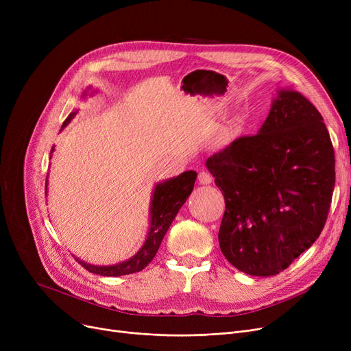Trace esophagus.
<instances>
[{
	"instance_id": "obj_1",
	"label": "esophagus",
	"mask_w": 351,
	"mask_h": 351,
	"mask_svg": "<svg viewBox=\"0 0 351 351\" xmlns=\"http://www.w3.org/2000/svg\"><path fill=\"white\" fill-rule=\"evenodd\" d=\"M197 179H199V183H200V185H209V183H212V180H213L212 175H210L209 172H205V171L199 172Z\"/></svg>"
}]
</instances>
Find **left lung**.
Returning <instances> with one entry per match:
<instances>
[{"label": "left lung", "instance_id": "8db88e82", "mask_svg": "<svg viewBox=\"0 0 351 351\" xmlns=\"http://www.w3.org/2000/svg\"><path fill=\"white\" fill-rule=\"evenodd\" d=\"M226 210L219 246L250 276L287 269L320 236L333 196L335 149L316 106L282 89L261 131L206 160Z\"/></svg>", "mask_w": 351, "mask_h": 351}]
</instances>
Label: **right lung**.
Listing matches in <instances>:
<instances>
[{"mask_svg":"<svg viewBox=\"0 0 351 351\" xmlns=\"http://www.w3.org/2000/svg\"><path fill=\"white\" fill-rule=\"evenodd\" d=\"M75 115H77V110L75 112H71L65 119V122L62 123V128H65ZM52 151H53V146L51 149V154ZM196 176L197 175L195 171H188V172L180 173L173 179L158 183L155 186V191L152 195V204H151V228H149V232H147L143 246L139 249V252L135 256L131 257V259L114 266H94L77 259L78 263H81V266L90 273H95L99 276H109V278L110 276L131 274L145 269L152 262L162 243L165 233L168 232L179 209L192 193ZM45 191H47V182H45Z\"/></svg>","mask_w":351,"mask_h":351,"instance_id":"add662e5","label":"right lung"}]
</instances>
